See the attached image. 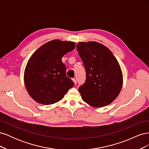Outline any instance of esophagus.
Returning <instances> with one entry per match:
<instances>
[{
	"label": "esophagus",
	"mask_w": 149,
	"mask_h": 149,
	"mask_svg": "<svg viewBox=\"0 0 149 149\" xmlns=\"http://www.w3.org/2000/svg\"><path fill=\"white\" fill-rule=\"evenodd\" d=\"M72 80H73V81L74 82V84H76V79L75 78H73V79H72Z\"/></svg>",
	"instance_id": "1"
}]
</instances>
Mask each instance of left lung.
<instances>
[{"label": "left lung", "mask_w": 149, "mask_h": 149, "mask_svg": "<svg viewBox=\"0 0 149 149\" xmlns=\"http://www.w3.org/2000/svg\"><path fill=\"white\" fill-rule=\"evenodd\" d=\"M76 48L86 73L85 83L78 89L82 100L96 107L109 104L118 96L123 83L118 60L96 42H79Z\"/></svg>", "instance_id": "obj_1"}]
</instances>
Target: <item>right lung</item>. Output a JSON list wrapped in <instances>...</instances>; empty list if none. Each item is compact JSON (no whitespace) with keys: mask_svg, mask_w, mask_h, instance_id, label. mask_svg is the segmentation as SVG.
I'll return each mask as SVG.
<instances>
[{"mask_svg":"<svg viewBox=\"0 0 149 149\" xmlns=\"http://www.w3.org/2000/svg\"><path fill=\"white\" fill-rule=\"evenodd\" d=\"M75 48L73 42L53 40L36 50L28 61L24 83L29 95L38 103L52 104L61 100L74 83L66 74L61 58Z\"/></svg>","mask_w":149,"mask_h":149,"instance_id":"add662e5","label":"right lung"}]
</instances>
